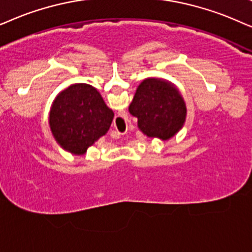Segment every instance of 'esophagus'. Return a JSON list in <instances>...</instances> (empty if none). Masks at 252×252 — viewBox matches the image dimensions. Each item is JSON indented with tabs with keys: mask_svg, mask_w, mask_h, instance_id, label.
I'll list each match as a JSON object with an SVG mask.
<instances>
[{
	"mask_svg": "<svg viewBox=\"0 0 252 252\" xmlns=\"http://www.w3.org/2000/svg\"><path fill=\"white\" fill-rule=\"evenodd\" d=\"M122 135H123L122 132H120V131H115V138L119 139V138H121V137H122Z\"/></svg>",
	"mask_w": 252,
	"mask_h": 252,
	"instance_id": "obj_1",
	"label": "esophagus"
}]
</instances>
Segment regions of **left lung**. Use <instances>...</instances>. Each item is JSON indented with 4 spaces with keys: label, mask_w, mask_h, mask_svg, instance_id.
I'll return each mask as SVG.
<instances>
[{
    "label": "left lung",
    "mask_w": 252,
    "mask_h": 252,
    "mask_svg": "<svg viewBox=\"0 0 252 252\" xmlns=\"http://www.w3.org/2000/svg\"><path fill=\"white\" fill-rule=\"evenodd\" d=\"M129 113L137 117V126L143 135L163 142L173 138L187 119L181 92L173 83L160 78H146L139 84Z\"/></svg>",
    "instance_id": "8db88e82"
}]
</instances>
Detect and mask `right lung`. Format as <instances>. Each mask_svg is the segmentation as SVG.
Segmentation results:
<instances>
[{"mask_svg": "<svg viewBox=\"0 0 252 252\" xmlns=\"http://www.w3.org/2000/svg\"><path fill=\"white\" fill-rule=\"evenodd\" d=\"M114 119L98 90L85 83L72 84L56 95L50 107L49 128L58 145L73 156H84L105 136Z\"/></svg>", "mask_w": 252, "mask_h": 252, "instance_id": "obj_1", "label": "right lung"}]
</instances>
